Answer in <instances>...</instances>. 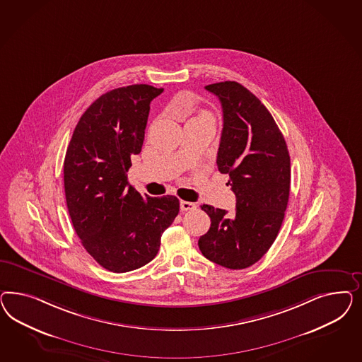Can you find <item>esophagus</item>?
Listing matches in <instances>:
<instances>
[{
	"label": "esophagus",
	"mask_w": 362,
	"mask_h": 362,
	"mask_svg": "<svg viewBox=\"0 0 362 362\" xmlns=\"http://www.w3.org/2000/svg\"><path fill=\"white\" fill-rule=\"evenodd\" d=\"M197 209V204L192 202H186V200H180V209L182 211H191V209Z\"/></svg>",
	"instance_id": "34e87169"
}]
</instances>
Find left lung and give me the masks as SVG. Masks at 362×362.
Listing matches in <instances>:
<instances>
[{
  "instance_id": "8db88e82",
  "label": "left lung",
  "mask_w": 362,
  "mask_h": 362,
  "mask_svg": "<svg viewBox=\"0 0 362 362\" xmlns=\"http://www.w3.org/2000/svg\"><path fill=\"white\" fill-rule=\"evenodd\" d=\"M206 90L219 98L223 130L218 168L228 174L236 209L203 204L211 218L199 248L212 263L244 269L259 262L274 244L284 220L291 186V158L284 136L260 99L235 81Z\"/></svg>"
}]
</instances>
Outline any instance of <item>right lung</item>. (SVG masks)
<instances>
[{"instance_id":"obj_1","label":"right lung","mask_w":362,"mask_h":362,"mask_svg":"<svg viewBox=\"0 0 362 362\" xmlns=\"http://www.w3.org/2000/svg\"><path fill=\"white\" fill-rule=\"evenodd\" d=\"M163 88L107 91L78 121L64 162L66 204L78 238L105 269L123 274L150 263L175 220L179 199L142 197L129 185L141 153L150 103Z\"/></svg>"}]
</instances>
